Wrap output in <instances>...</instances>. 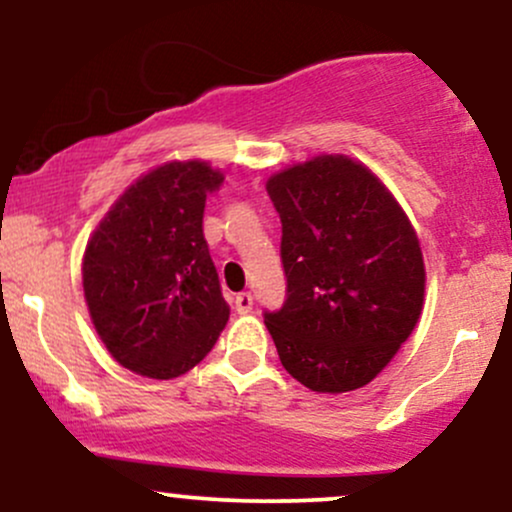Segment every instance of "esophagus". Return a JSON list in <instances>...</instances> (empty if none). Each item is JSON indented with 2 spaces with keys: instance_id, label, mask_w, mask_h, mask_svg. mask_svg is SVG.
Returning a JSON list of instances; mask_svg holds the SVG:
<instances>
[{
  "instance_id": "34e87169",
  "label": "esophagus",
  "mask_w": 512,
  "mask_h": 512,
  "mask_svg": "<svg viewBox=\"0 0 512 512\" xmlns=\"http://www.w3.org/2000/svg\"><path fill=\"white\" fill-rule=\"evenodd\" d=\"M236 310L240 315L250 313V310H252V293H248V291L238 293V296H236Z\"/></svg>"
}]
</instances>
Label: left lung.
Here are the masks:
<instances>
[{"mask_svg": "<svg viewBox=\"0 0 512 512\" xmlns=\"http://www.w3.org/2000/svg\"><path fill=\"white\" fill-rule=\"evenodd\" d=\"M281 219L286 301L264 313L281 366L313 392L368 385L424 305L419 238L363 163L315 156L267 180Z\"/></svg>", "mask_w": 512, "mask_h": 512, "instance_id": "1", "label": "left lung"}]
</instances>
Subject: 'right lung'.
Wrapping results in <instances>:
<instances>
[{
    "label": "right lung",
    "mask_w": 512,
    "mask_h": 512,
    "mask_svg": "<svg viewBox=\"0 0 512 512\" xmlns=\"http://www.w3.org/2000/svg\"><path fill=\"white\" fill-rule=\"evenodd\" d=\"M221 182L204 161L163 163L127 187L88 240V313L120 366L170 380L214 349L231 310L202 219Z\"/></svg>",
    "instance_id": "add662e5"
}]
</instances>
